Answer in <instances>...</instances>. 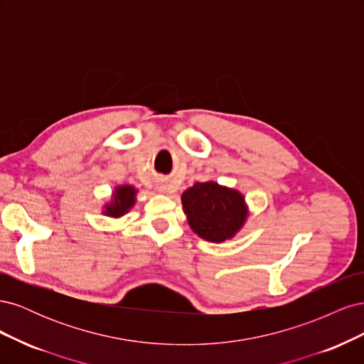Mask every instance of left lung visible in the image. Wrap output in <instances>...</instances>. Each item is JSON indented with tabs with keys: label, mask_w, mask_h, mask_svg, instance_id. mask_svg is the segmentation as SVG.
I'll use <instances>...</instances> for the list:
<instances>
[{
	"label": "left lung",
	"mask_w": 364,
	"mask_h": 364,
	"mask_svg": "<svg viewBox=\"0 0 364 364\" xmlns=\"http://www.w3.org/2000/svg\"><path fill=\"white\" fill-rule=\"evenodd\" d=\"M181 200L193 232L213 243L234 238L249 215L245 196L214 181L194 183Z\"/></svg>",
	"instance_id": "8db88e82"
}]
</instances>
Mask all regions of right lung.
<instances>
[{"label": "right lung", "mask_w": 364, "mask_h": 364, "mask_svg": "<svg viewBox=\"0 0 364 364\" xmlns=\"http://www.w3.org/2000/svg\"><path fill=\"white\" fill-rule=\"evenodd\" d=\"M138 190L134 185H118L112 193L111 200L105 203L103 214L112 218L126 215L136 202Z\"/></svg>", "instance_id": "add662e5"}]
</instances>
